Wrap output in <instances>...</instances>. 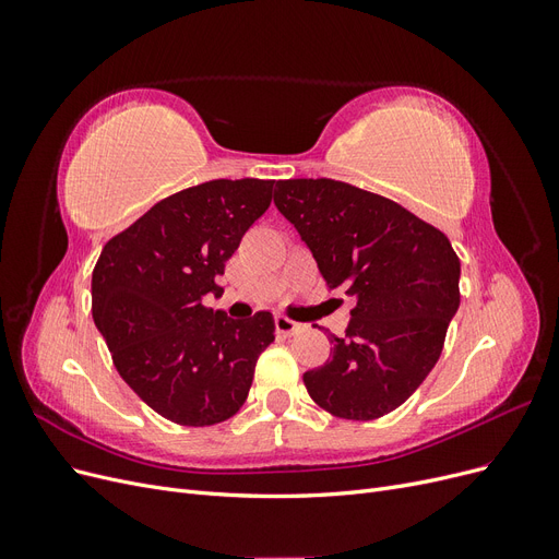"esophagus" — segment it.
<instances>
[{
	"label": "esophagus",
	"mask_w": 559,
	"mask_h": 559,
	"mask_svg": "<svg viewBox=\"0 0 559 559\" xmlns=\"http://www.w3.org/2000/svg\"><path fill=\"white\" fill-rule=\"evenodd\" d=\"M275 331L284 337H289V335L300 331V324H298V321H292V319H286V317L280 314V317H275Z\"/></svg>",
	"instance_id": "esophagus-1"
}]
</instances>
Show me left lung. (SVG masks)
Wrapping results in <instances>:
<instances>
[{"label": "left lung", "mask_w": 559, "mask_h": 559, "mask_svg": "<svg viewBox=\"0 0 559 559\" xmlns=\"http://www.w3.org/2000/svg\"><path fill=\"white\" fill-rule=\"evenodd\" d=\"M275 207L312 251L321 277L352 300L345 337L302 382L321 408L376 419L431 373L460 310V259L445 235L399 202L333 179H284Z\"/></svg>", "instance_id": "left-lung-1"}]
</instances>
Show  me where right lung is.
Masks as SVG:
<instances>
[{"mask_svg": "<svg viewBox=\"0 0 559 559\" xmlns=\"http://www.w3.org/2000/svg\"><path fill=\"white\" fill-rule=\"evenodd\" d=\"M273 179H216L156 202L111 238L93 270V319L118 373L148 408L186 427L242 408L259 354L275 341L267 310L230 319L202 306L270 207Z\"/></svg>", "mask_w": 559, "mask_h": 559, "instance_id": "obj_1", "label": "right lung"}]
</instances>
